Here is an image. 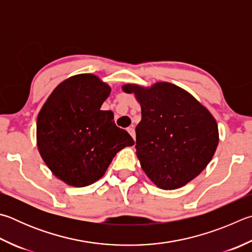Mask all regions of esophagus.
<instances>
[{
    "label": "esophagus",
    "mask_w": 252,
    "mask_h": 252,
    "mask_svg": "<svg viewBox=\"0 0 252 252\" xmlns=\"http://www.w3.org/2000/svg\"><path fill=\"white\" fill-rule=\"evenodd\" d=\"M126 130H127V132H129L132 138H133V140H135V131H134V127H133V126H129Z\"/></svg>",
    "instance_id": "obj_1"
}]
</instances>
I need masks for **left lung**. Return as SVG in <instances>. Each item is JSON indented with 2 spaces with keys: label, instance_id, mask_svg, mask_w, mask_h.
Here are the masks:
<instances>
[{
  "label": "left lung",
  "instance_id": "obj_1",
  "mask_svg": "<svg viewBox=\"0 0 252 252\" xmlns=\"http://www.w3.org/2000/svg\"><path fill=\"white\" fill-rule=\"evenodd\" d=\"M141 104L135 127L136 155L142 170L162 189H176L198 176L217 149L215 118L186 90L170 82L150 88L125 85Z\"/></svg>",
  "mask_w": 252,
  "mask_h": 252
}]
</instances>
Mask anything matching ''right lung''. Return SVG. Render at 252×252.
Segmentation results:
<instances>
[{"mask_svg": "<svg viewBox=\"0 0 252 252\" xmlns=\"http://www.w3.org/2000/svg\"><path fill=\"white\" fill-rule=\"evenodd\" d=\"M110 93L99 77L76 75L61 82L40 109L36 125L39 154L68 185L94 184L119 151L134 144L116 126L112 111L100 110Z\"/></svg>", "mask_w": 252, "mask_h": 252, "instance_id": "add662e5", "label": "right lung"}]
</instances>
